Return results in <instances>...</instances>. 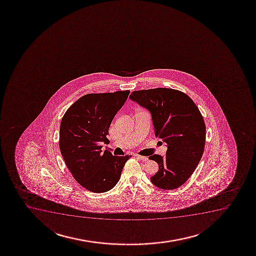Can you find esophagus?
<instances>
[{"label": "esophagus", "mask_w": 256, "mask_h": 256, "mask_svg": "<svg viewBox=\"0 0 256 256\" xmlns=\"http://www.w3.org/2000/svg\"><path fill=\"white\" fill-rule=\"evenodd\" d=\"M136 158H138L140 160H142V161H148V158L146 156H142V155H138V154H136Z\"/></svg>", "instance_id": "34e87169"}]
</instances>
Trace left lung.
I'll use <instances>...</instances> for the list:
<instances>
[{"label":"left lung","instance_id":"8db88e82","mask_svg":"<svg viewBox=\"0 0 256 256\" xmlns=\"http://www.w3.org/2000/svg\"><path fill=\"white\" fill-rule=\"evenodd\" d=\"M130 98L150 110L155 136L167 144L166 156H149L160 167L150 182L162 190L178 188L191 176L204 152L202 113L190 96L172 88L134 90Z\"/></svg>","mask_w":256,"mask_h":256}]
</instances>
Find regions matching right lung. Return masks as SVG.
<instances>
[{"label": "right lung", "instance_id": "add662e5", "mask_svg": "<svg viewBox=\"0 0 256 256\" xmlns=\"http://www.w3.org/2000/svg\"><path fill=\"white\" fill-rule=\"evenodd\" d=\"M130 90L90 94L80 98L66 110L60 126L59 146L72 178L86 190L104 192L120 180L131 155L113 156L102 152L108 128L124 106Z\"/></svg>", "mask_w": 256, "mask_h": 256}]
</instances>
